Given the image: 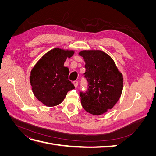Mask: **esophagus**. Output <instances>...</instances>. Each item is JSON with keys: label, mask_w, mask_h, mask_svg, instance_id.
<instances>
[{"label": "esophagus", "mask_w": 156, "mask_h": 156, "mask_svg": "<svg viewBox=\"0 0 156 156\" xmlns=\"http://www.w3.org/2000/svg\"><path fill=\"white\" fill-rule=\"evenodd\" d=\"M73 83L74 86H75V87H77V86H78V81H74L73 82Z\"/></svg>", "instance_id": "esophagus-1"}]
</instances>
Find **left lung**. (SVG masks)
Returning a JSON list of instances; mask_svg holds the SVG:
<instances>
[{
    "instance_id": "left-lung-1",
    "label": "left lung",
    "mask_w": 156,
    "mask_h": 156,
    "mask_svg": "<svg viewBox=\"0 0 156 156\" xmlns=\"http://www.w3.org/2000/svg\"><path fill=\"white\" fill-rule=\"evenodd\" d=\"M84 62V75L88 82L86 93L80 92L84 109L101 115L115 105L122 95L123 75L111 56L101 50H83L79 53Z\"/></svg>"
}]
</instances>
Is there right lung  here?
Wrapping results in <instances>:
<instances>
[{"mask_svg":"<svg viewBox=\"0 0 156 156\" xmlns=\"http://www.w3.org/2000/svg\"><path fill=\"white\" fill-rule=\"evenodd\" d=\"M75 53L72 49L55 48L44 55L32 68L30 83L35 97L44 105L55 107L75 87L68 80L69 71L64 64Z\"/></svg>","mask_w":156,"mask_h":156,"instance_id":"obj_1","label":"right lung"}]
</instances>
